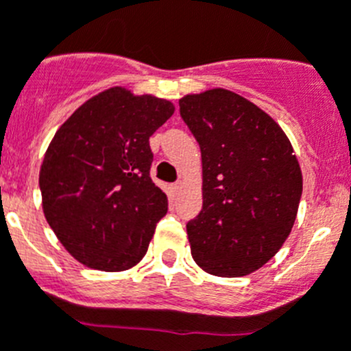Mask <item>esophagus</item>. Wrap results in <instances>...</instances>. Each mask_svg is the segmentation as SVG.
I'll return each mask as SVG.
<instances>
[{
	"label": "esophagus",
	"mask_w": 351,
	"mask_h": 351,
	"mask_svg": "<svg viewBox=\"0 0 351 351\" xmlns=\"http://www.w3.org/2000/svg\"><path fill=\"white\" fill-rule=\"evenodd\" d=\"M181 181H178V182H173V184H172V191L173 193H176V195H178V193H179V189H181Z\"/></svg>",
	"instance_id": "obj_1"
}]
</instances>
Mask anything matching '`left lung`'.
I'll list each match as a JSON object with an SVG mask.
<instances>
[{"instance_id": "1", "label": "left lung", "mask_w": 351, "mask_h": 351, "mask_svg": "<svg viewBox=\"0 0 351 351\" xmlns=\"http://www.w3.org/2000/svg\"><path fill=\"white\" fill-rule=\"evenodd\" d=\"M179 112L204 169V205L186 224L193 259L210 275H249L291 233L303 193L300 163L284 130L230 90L186 95Z\"/></svg>"}]
</instances>
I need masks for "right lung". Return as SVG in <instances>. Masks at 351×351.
<instances>
[{"instance_id": "add662e5", "label": "right lung", "mask_w": 351, "mask_h": 351, "mask_svg": "<svg viewBox=\"0 0 351 351\" xmlns=\"http://www.w3.org/2000/svg\"><path fill=\"white\" fill-rule=\"evenodd\" d=\"M173 112L165 99L114 86L57 130L40 170L48 224L67 252L101 271H123L147 252L167 195L151 181L149 137Z\"/></svg>"}]
</instances>
